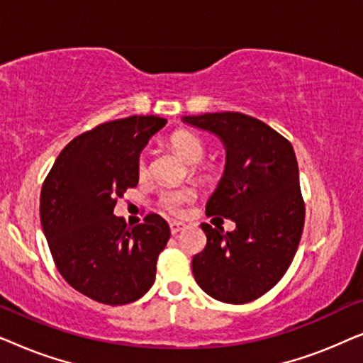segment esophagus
Segmentation results:
<instances>
[{"label": "esophagus", "mask_w": 363, "mask_h": 363, "mask_svg": "<svg viewBox=\"0 0 363 363\" xmlns=\"http://www.w3.org/2000/svg\"><path fill=\"white\" fill-rule=\"evenodd\" d=\"M186 228V225L185 223H182V221H172L170 223V231H172V235H177V233H180V231H183Z\"/></svg>", "instance_id": "34e87169"}]
</instances>
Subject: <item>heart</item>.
<instances>
[{
  "label": "heart",
  "instance_id": "b5f03b06",
  "mask_svg": "<svg viewBox=\"0 0 363 363\" xmlns=\"http://www.w3.org/2000/svg\"><path fill=\"white\" fill-rule=\"evenodd\" d=\"M170 142H172V147L175 148V150L183 157V160L191 163V165H195V167H193V172H195L196 175H200L201 178H205L206 177L205 170H200V168L196 167V163H200L203 158H205V153H206L205 142H203L198 135H195V133H191L188 130L175 132L172 135ZM137 172H138V175H140V177H145L147 172H148L147 160H145V157H143V155L138 158ZM190 200H191V191H188V190H168V191L162 193L160 205L165 208L167 211H170V213H173V215H177V213L182 211L183 203H186Z\"/></svg>",
  "mask_w": 363,
  "mask_h": 363
}]
</instances>
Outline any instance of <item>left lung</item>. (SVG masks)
Listing matches in <instances>:
<instances>
[{"label":"left lung","instance_id":"1","mask_svg":"<svg viewBox=\"0 0 363 363\" xmlns=\"http://www.w3.org/2000/svg\"><path fill=\"white\" fill-rule=\"evenodd\" d=\"M182 121L216 135L225 147V172L206 215L236 223L226 233L203 223L206 246L193 256V276L213 299L246 304L279 282L299 246L306 210L294 148L274 128L240 112Z\"/></svg>","mask_w":363,"mask_h":363}]
</instances>
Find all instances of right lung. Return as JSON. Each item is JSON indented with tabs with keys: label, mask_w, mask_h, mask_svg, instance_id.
<instances>
[{
	"label": "right lung",
	"mask_w": 363,
	"mask_h": 363,
	"mask_svg": "<svg viewBox=\"0 0 363 363\" xmlns=\"http://www.w3.org/2000/svg\"><path fill=\"white\" fill-rule=\"evenodd\" d=\"M167 118L130 116L106 122L64 147L44 180L41 225L57 271L69 286L108 306L145 294L170 228L147 215L128 228L113 215L117 198L137 186V163Z\"/></svg>",
	"instance_id": "right-lung-1"
}]
</instances>
